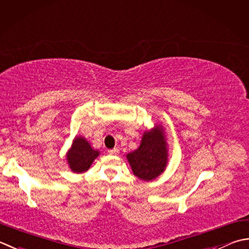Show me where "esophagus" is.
<instances>
[{
  "label": "esophagus",
  "mask_w": 249,
  "mask_h": 249,
  "mask_svg": "<svg viewBox=\"0 0 249 249\" xmlns=\"http://www.w3.org/2000/svg\"><path fill=\"white\" fill-rule=\"evenodd\" d=\"M108 152H109V154H111V155H118L119 152H120V150H119L118 148H113V149L109 150Z\"/></svg>",
  "instance_id": "1"
}]
</instances>
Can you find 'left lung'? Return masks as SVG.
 Wrapping results in <instances>:
<instances>
[{
  "label": "left lung",
  "mask_w": 249,
  "mask_h": 249,
  "mask_svg": "<svg viewBox=\"0 0 249 249\" xmlns=\"http://www.w3.org/2000/svg\"><path fill=\"white\" fill-rule=\"evenodd\" d=\"M135 176L150 181L162 174L168 160L167 142L162 126L145 131L137 150L126 155Z\"/></svg>",
  "instance_id": "obj_1"
}]
</instances>
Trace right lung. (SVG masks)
<instances>
[{"label":"right lung","mask_w":249,"mask_h":249,"mask_svg":"<svg viewBox=\"0 0 249 249\" xmlns=\"http://www.w3.org/2000/svg\"><path fill=\"white\" fill-rule=\"evenodd\" d=\"M99 151L91 148L84 137H75L67 153V160L73 173H84L89 170Z\"/></svg>","instance_id":"add662e5"}]
</instances>
